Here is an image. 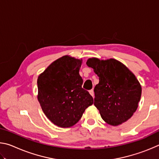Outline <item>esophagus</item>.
<instances>
[{
	"label": "esophagus",
	"instance_id": "esophagus-1",
	"mask_svg": "<svg viewBox=\"0 0 159 159\" xmlns=\"http://www.w3.org/2000/svg\"><path fill=\"white\" fill-rule=\"evenodd\" d=\"M89 93H90V95L93 97V98H94V91H93V90H90V91H89Z\"/></svg>",
	"mask_w": 159,
	"mask_h": 159
}]
</instances>
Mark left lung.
Wrapping results in <instances>:
<instances>
[{
  "label": "left lung",
  "mask_w": 159,
  "mask_h": 159,
  "mask_svg": "<svg viewBox=\"0 0 159 159\" xmlns=\"http://www.w3.org/2000/svg\"><path fill=\"white\" fill-rule=\"evenodd\" d=\"M86 64L99 77L94 104L104 121L116 126L130 118L138 107L142 86L125 64L115 59L89 58Z\"/></svg>",
  "instance_id": "left-lung-1"
}]
</instances>
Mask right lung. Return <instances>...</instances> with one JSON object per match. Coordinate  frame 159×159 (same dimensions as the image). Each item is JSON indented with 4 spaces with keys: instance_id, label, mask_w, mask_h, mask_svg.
<instances>
[{
    "instance_id": "obj_1",
    "label": "right lung",
    "mask_w": 159,
    "mask_h": 159,
    "mask_svg": "<svg viewBox=\"0 0 159 159\" xmlns=\"http://www.w3.org/2000/svg\"><path fill=\"white\" fill-rule=\"evenodd\" d=\"M81 64L82 59L64 55L38 77V100L46 117L58 127L74 125L93 104V97L82 88Z\"/></svg>"
}]
</instances>
